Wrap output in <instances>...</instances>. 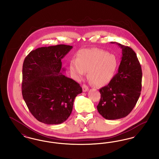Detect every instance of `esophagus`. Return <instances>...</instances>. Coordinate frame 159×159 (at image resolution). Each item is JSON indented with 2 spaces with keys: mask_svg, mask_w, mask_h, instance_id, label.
<instances>
[{
  "mask_svg": "<svg viewBox=\"0 0 159 159\" xmlns=\"http://www.w3.org/2000/svg\"><path fill=\"white\" fill-rule=\"evenodd\" d=\"M82 89H83V92H86V91H88V89H89L88 86H86L84 84H83V85H82Z\"/></svg>",
  "mask_w": 159,
  "mask_h": 159,
  "instance_id": "34e87169",
  "label": "esophagus"
}]
</instances>
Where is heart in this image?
Wrapping results in <instances>:
<instances>
[{
  "label": "heart",
  "mask_w": 159,
  "mask_h": 159,
  "mask_svg": "<svg viewBox=\"0 0 159 159\" xmlns=\"http://www.w3.org/2000/svg\"><path fill=\"white\" fill-rule=\"evenodd\" d=\"M117 66L118 61L114 55L94 48L81 51L77 59L71 61L70 68L78 79L82 78L88 71V77L91 83L102 86L112 80Z\"/></svg>",
  "instance_id": "heart-1"
}]
</instances>
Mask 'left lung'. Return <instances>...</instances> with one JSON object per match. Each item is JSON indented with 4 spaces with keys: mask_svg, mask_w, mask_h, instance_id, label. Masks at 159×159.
I'll return each instance as SVG.
<instances>
[{
    "mask_svg": "<svg viewBox=\"0 0 159 159\" xmlns=\"http://www.w3.org/2000/svg\"><path fill=\"white\" fill-rule=\"evenodd\" d=\"M116 43L122 49L121 62L117 73L99 89L97 106L99 113L108 120L127 116L136 105L142 88V69L136 53L129 46Z\"/></svg>",
    "mask_w": 159,
    "mask_h": 159,
    "instance_id": "1",
    "label": "left lung"
}]
</instances>
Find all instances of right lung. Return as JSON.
<instances>
[{
  "mask_svg": "<svg viewBox=\"0 0 159 159\" xmlns=\"http://www.w3.org/2000/svg\"><path fill=\"white\" fill-rule=\"evenodd\" d=\"M72 48L66 45L39 48L24 61L23 99L38 121L48 125L66 121L76 96L82 92L79 83L61 73V60Z\"/></svg>",
  "mask_w": 159,
  "mask_h": 159,
  "instance_id": "add662e5",
  "label": "right lung"
}]
</instances>
